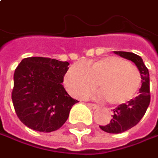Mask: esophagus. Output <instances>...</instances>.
Listing matches in <instances>:
<instances>
[{
    "label": "esophagus",
    "instance_id": "esophagus-1",
    "mask_svg": "<svg viewBox=\"0 0 158 158\" xmlns=\"http://www.w3.org/2000/svg\"><path fill=\"white\" fill-rule=\"evenodd\" d=\"M89 107H91V108H93V109H96V108H98V106L97 105H95V104H91V103H88L87 104Z\"/></svg>",
    "mask_w": 158,
    "mask_h": 158
}]
</instances>
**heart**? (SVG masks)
Masks as SVG:
<instances>
[{
	"label": "heart",
	"instance_id": "1",
	"mask_svg": "<svg viewBox=\"0 0 158 158\" xmlns=\"http://www.w3.org/2000/svg\"><path fill=\"white\" fill-rule=\"evenodd\" d=\"M98 87L110 105H122L133 99L141 85L138 67L116 56L71 65L64 77L67 90L77 98Z\"/></svg>",
	"mask_w": 158,
	"mask_h": 158
}]
</instances>
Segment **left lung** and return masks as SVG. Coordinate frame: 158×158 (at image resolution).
<instances>
[{
	"label": "left lung",
	"mask_w": 158,
	"mask_h": 158,
	"mask_svg": "<svg viewBox=\"0 0 158 158\" xmlns=\"http://www.w3.org/2000/svg\"><path fill=\"white\" fill-rule=\"evenodd\" d=\"M114 54L132 61L140 72L141 87L139 94L126 104L119 105L113 112L112 119L106 125H99L100 129L108 133H121L135 126L143 117L150 103L149 94V73L142 59L132 53L126 52H114Z\"/></svg>",
	"instance_id": "8db88e82"
}]
</instances>
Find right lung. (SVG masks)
Instances as JSON below:
<instances>
[{
  "label": "right lung",
  "mask_w": 158,
  "mask_h": 158,
  "mask_svg": "<svg viewBox=\"0 0 158 158\" xmlns=\"http://www.w3.org/2000/svg\"><path fill=\"white\" fill-rule=\"evenodd\" d=\"M69 63L44 57L24 59L15 70L11 99L16 114L32 130L51 132L67 120L78 100L62 85Z\"/></svg>",
  "instance_id": "add662e5"
}]
</instances>
